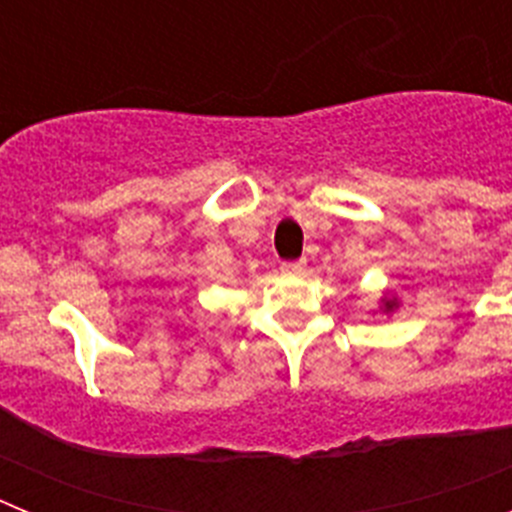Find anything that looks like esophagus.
Here are the masks:
<instances>
[{
	"mask_svg": "<svg viewBox=\"0 0 512 512\" xmlns=\"http://www.w3.org/2000/svg\"><path fill=\"white\" fill-rule=\"evenodd\" d=\"M307 269V261L300 259V261H284L282 264V271L284 274H289V277H300V274H305Z\"/></svg>",
	"mask_w": 512,
	"mask_h": 512,
	"instance_id": "obj_1",
	"label": "esophagus"
}]
</instances>
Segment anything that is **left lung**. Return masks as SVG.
<instances>
[{
  "mask_svg": "<svg viewBox=\"0 0 512 512\" xmlns=\"http://www.w3.org/2000/svg\"><path fill=\"white\" fill-rule=\"evenodd\" d=\"M392 307H395V302H384V310H392Z\"/></svg>",
  "mask_w": 512,
  "mask_h": 512,
  "instance_id": "left-lung-1",
  "label": "left lung"
}]
</instances>
